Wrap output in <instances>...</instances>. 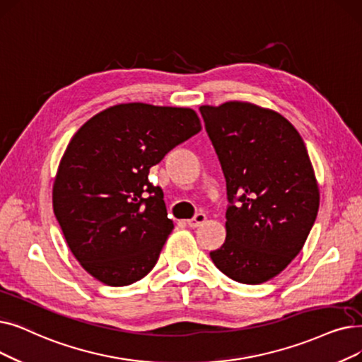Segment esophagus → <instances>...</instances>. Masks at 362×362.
<instances>
[{"label": "esophagus", "mask_w": 362, "mask_h": 362, "mask_svg": "<svg viewBox=\"0 0 362 362\" xmlns=\"http://www.w3.org/2000/svg\"><path fill=\"white\" fill-rule=\"evenodd\" d=\"M206 218H207V216L204 213H197L192 218L187 220V225H189L191 228H197V226H199V225L206 222Z\"/></svg>", "instance_id": "34e87169"}]
</instances>
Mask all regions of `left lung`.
<instances>
[{"instance_id":"1","label":"left lung","mask_w":362,"mask_h":362,"mask_svg":"<svg viewBox=\"0 0 362 362\" xmlns=\"http://www.w3.org/2000/svg\"><path fill=\"white\" fill-rule=\"evenodd\" d=\"M226 180V240L217 269L262 284L300 253L315 223L320 191L303 139L276 112L244 102L201 106Z\"/></svg>"}]
</instances>
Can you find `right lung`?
<instances>
[{"label":"right lung","instance_id":"1","mask_svg":"<svg viewBox=\"0 0 362 362\" xmlns=\"http://www.w3.org/2000/svg\"><path fill=\"white\" fill-rule=\"evenodd\" d=\"M199 130L189 107L122 103L74 134L57 170L53 210L91 276L122 287L152 271L175 225L149 170Z\"/></svg>","mask_w":362,"mask_h":362}]
</instances>
